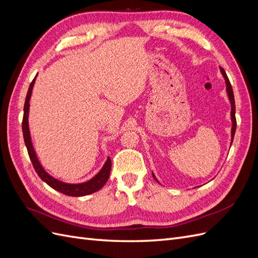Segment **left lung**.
Masks as SVG:
<instances>
[{
	"mask_svg": "<svg viewBox=\"0 0 258 258\" xmlns=\"http://www.w3.org/2000/svg\"><path fill=\"white\" fill-rule=\"evenodd\" d=\"M221 69V72L224 76L225 79V82H226V90H227V95H228V98H229V101H230V104H231V113H230V116H231V121H232V127H231V143L233 141V137H235V132H236V127H237V120H236V104H235V97H233V91H232V88H231V84L228 80L227 75H226V72L224 71L223 68H220ZM153 177L156 179V181L158 182V179L156 178V176L154 175L153 173Z\"/></svg>",
	"mask_w": 258,
	"mask_h": 258,
	"instance_id": "left-lung-1",
	"label": "left lung"
}]
</instances>
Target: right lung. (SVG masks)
<instances>
[{
	"mask_svg": "<svg viewBox=\"0 0 258 258\" xmlns=\"http://www.w3.org/2000/svg\"><path fill=\"white\" fill-rule=\"evenodd\" d=\"M34 82H35V79L32 81V83L30 84V87H29L26 101H25V107H23V118H22V132H23V140H25L29 157L31 159V162H32V165L34 167V170L36 171L37 175L42 178V181H44L46 184L49 185L51 188H53L54 190H58L62 194H64V195H67V196L82 197V196H87V195L98 191L99 189L102 188L104 184L107 182L108 176H110L111 168H112V161H111L110 157L106 159L104 166L97 173V175L93 176L87 182L79 183V184H69V183L61 182V181H59V179L52 177L51 175H49L47 172H46L40 163V161H38L35 151L33 148V145H32V141H31L29 121H28L29 107H30L29 101L31 98V93H32Z\"/></svg>",
	"mask_w": 258,
	"mask_h": 258,
	"instance_id": "obj_1",
	"label": "right lung"
}]
</instances>
